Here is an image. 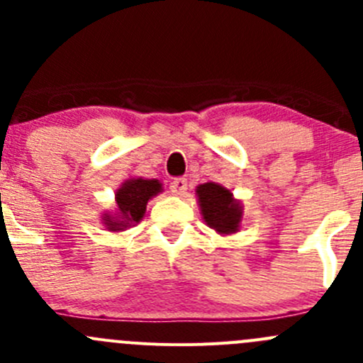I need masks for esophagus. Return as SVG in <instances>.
Wrapping results in <instances>:
<instances>
[{"label": "esophagus", "mask_w": 363, "mask_h": 363, "mask_svg": "<svg viewBox=\"0 0 363 363\" xmlns=\"http://www.w3.org/2000/svg\"><path fill=\"white\" fill-rule=\"evenodd\" d=\"M186 189H188V181H186L184 177L174 179V181L170 182V191L174 193V195L182 196L186 193Z\"/></svg>", "instance_id": "34e87169"}]
</instances>
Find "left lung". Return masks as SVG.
Returning <instances> with one entry per match:
<instances>
[{"label": "left lung", "mask_w": 363, "mask_h": 363, "mask_svg": "<svg viewBox=\"0 0 363 363\" xmlns=\"http://www.w3.org/2000/svg\"><path fill=\"white\" fill-rule=\"evenodd\" d=\"M199 205L208 226L221 235L239 232L242 221V205L233 199L230 189L218 182H205L196 188Z\"/></svg>", "instance_id": "1"}]
</instances>
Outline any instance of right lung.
<instances>
[{
	"instance_id": "1",
	"label": "right lung",
	"mask_w": 363,
	"mask_h": 363,
	"mask_svg": "<svg viewBox=\"0 0 363 363\" xmlns=\"http://www.w3.org/2000/svg\"><path fill=\"white\" fill-rule=\"evenodd\" d=\"M161 191L163 188L158 179H128L116 191V212H105L101 216L104 225L111 232H123L130 228L135 223L142 221L147 202Z\"/></svg>"
}]
</instances>
